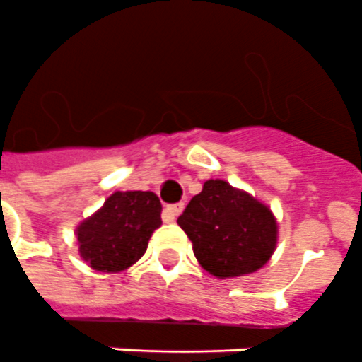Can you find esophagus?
Returning <instances> with one entry per match:
<instances>
[{
  "instance_id": "34e87169",
  "label": "esophagus",
  "mask_w": 362,
  "mask_h": 362,
  "mask_svg": "<svg viewBox=\"0 0 362 362\" xmlns=\"http://www.w3.org/2000/svg\"><path fill=\"white\" fill-rule=\"evenodd\" d=\"M185 204H172V205H166L163 211V218L164 222H173L175 221V216L183 211Z\"/></svg>"
}]
</instances>
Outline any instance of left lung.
I'll return each mask as SVG.
<instances>
[{
    "instance_id": "1",
    "label": "left lung",
    "mask_w": 362,
    "mask_h": 362,
    "mask_svg": "<svg viewBox=\"0 0 362 362\" xmlns=\"http://www.w3.org/2000/svg\"><path fill=\"white\" fill-rule=\"evenodd\" d=\"M177 224L192 241L199 265L218 279L258 271L276 247V221L267 205L222 179L205 181Z\"/></svg>"
}]
</instances>
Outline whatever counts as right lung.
Wrapping results in <instances>:
<instances>
[{
	"mask_svg": "<svg viewBox=\"0 0 362 362\" xmlns=\"http://www.w3.org/2000/svg\"><path fill=\"white\" fill-rule=\"evenodd\" d=\"M160 211L155 192H114L76 228L80 256L95 271H125L146 254L153 231L163 224Z\"/></svg>",
	"mask_w": 362,
	"mask_h": 362,
	"instance_id": "right-lung-1",
	"label": "right lung"
}]
</instances>
